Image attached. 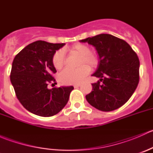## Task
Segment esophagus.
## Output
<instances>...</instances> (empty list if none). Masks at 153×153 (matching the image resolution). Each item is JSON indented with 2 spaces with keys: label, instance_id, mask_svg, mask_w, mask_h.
Wrapping results in <instances>:
<instances>
[{
  "label": "esophagus",
  "instance_id": "obj_1",
  "mask_svg": "<svg viewBox=\"0 0 153 153\" xmlns=\"http://www.w3.org/2000/svg\"><path fill=\"white\" fill-rule=\"evenodd\" d=\"M79 86H81V84H75V85H74V87L75 88H78V87H79Z\"/></svg>",
  "mask_w": 153,
  "mask_h": 153
}]
</instances>
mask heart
Returning <instances> with one entry per match:
<instances>
[{
  "label": "heart",
  "mask_w": 153,
  "mask_h": 153,
  "mask_svg": "<svg viewBox=\"0 0 153 153\" xmlns=\"http://www.w3.org/2000/svg\"><path fill=\"white\" fill-rule=\"evenodd\" d=\"M72 53L81 56L79 60V65H81L77 69L67 68L61 72L59 78L64 84H74L81 82L90 71V67L94 68L98 64V58L94 54L90 53V48L85 44H76L69 49ZM65 63V53L64 50L60 49L55 52L52 57V64L56 69H61L64 67ZM86 63L88 66L84 65ZM83 65H82V64Z\"/></svg>",
  "instance_id": "obj_1"
}]
</instances>
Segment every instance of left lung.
Wrapping results in <instances>:
<instances>
[{"instance_id":"left-lung-1","label":"left lung","mask_w":153,"mask_h":153,"mask_svg":"<svg viewBox=\"0 0 153 153\" xmlns=\"http://www.w3.org/2000/svg\"><path fill=\"white\" fill-rule=\"evenodd\" d=\"M80 42L88 43L96 49L99 61L92 75L103 82L92 84L86 101L104 112L118 109L130 98L139 82L140 62L136 53L126 41L109 34H100Z\"/></svg>"}]
</instances>
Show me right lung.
<instances>
[{"label":"right lung","mask_w":153,"mask_h":153,"mask_svg":"<svg viewBox=\"0 0 153 153\" xmlns=\"http://www.w3.org/2000/svg\"><path fill=\"white\" fill-rule=\"evenodd\" d=\"M65 44L37 41L24 47L12 62L10 81L15 94L29 112L50 117L60 112L69 101L72 86L48 89L57 72L52 64L55 52Z\"/></svg>","instance_id":"obj_1"}]
</instances>
